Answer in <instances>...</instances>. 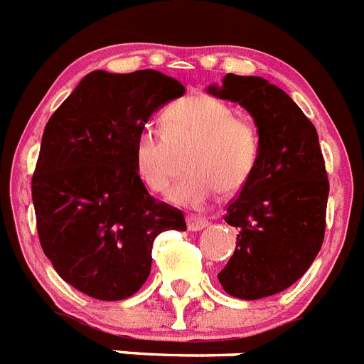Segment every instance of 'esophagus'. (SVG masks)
I'll list each match as a JSON object with an SVG mask.
<instances>
[{
    "label": "esophagus",
    "instance_id": "obj_1",
    "mask_svg": "<svg viewBox=\"0 0 364 364\" xmlns=\"http://www.w3.org/2000/svg\"><path fill=\"white\" fill-rule=\"evenodd\" d=\"M187 224L191 231H200V229L205 228L209 224V220L205 216H198V215H188L187 216Z\"/></svg>",
    "mask_w": 364,
    "mask_h": 364
}]
</instances>
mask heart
Returning <instances> with one entry per match:
<instances>
[{
	"mask_svg": "<svg viewBox=\"0 0 364 364\" xmlns=\"http://www.w3.org/2000/svg\"><path fill=\"white\" fill-rule=\"evenodd\" d=\"M188 148L185 164L191 172L177 181L170 200L200 207L218 191L233 194L246 187L261 155V131L218 97H183L164 112L163 133L146 127L136 136L135 166L146 187L168 192L179 170L177 155Z\"/></svg>",
	"mask_w": 364,
	"mask_h": 364,
	"instance_id": "b5f03b06",
	"label": "heart"
}]
</instances>
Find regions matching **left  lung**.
<instances>
[{
  "mask_svg": "<svg viewBox=\"0 0 364 364\" xmlns=\"http://www.w3.org/2000/svg\"><path fill=\"white\" fill-rule=\"evenodd\" d=\"M209 92L240 103L261 131L257 168L224 215L239 235L218 274L228 294L259 300L296 283L322 248L329 181L318 133L267 79L228 73Z\"/></svg>",
  "mask_w": 364,
  "mask_h": 364,
  "instance_id": "obj_1",
  "label": "left lung"
}]
</instances>
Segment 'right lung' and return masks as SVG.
I'll return each mask as SVG.
<instances>
[{
	"label": "right lung",
	"mask_w": 364,
	"mask_h": 364,
	"mask_svg": "<svg viewBox=\"0 0 364 364\" xmlns=\"http://www.w3.org/2000/svg\"><path fill=\"white\" fill-rule=\"evenodd\" d=\"M183 94L155 70H96L46 124L31 181L36 231L57 274L79 292L129 298L148 279L155 237L187 229L181 210L155 200L135 166L151 112Z\"/></svg>",
	"instance_id": "1"
}]
</instances>
